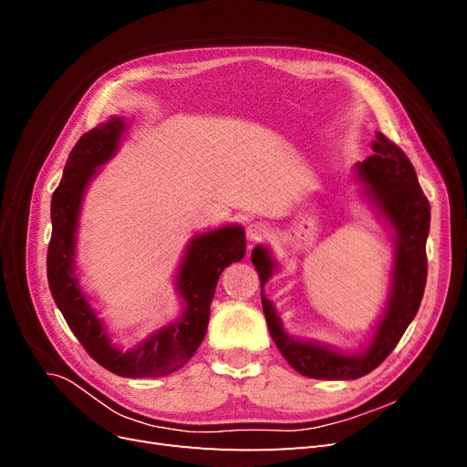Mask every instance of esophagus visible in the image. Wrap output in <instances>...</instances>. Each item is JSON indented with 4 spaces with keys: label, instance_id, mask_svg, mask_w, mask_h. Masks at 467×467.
Here are the masks:
<instances>
[{
    "label": "esophagus",
    "instance_id": "1",
    "mask_svg": "<svg viewBox=\"0 0 467 467\" xmlns=\"http://www.w3.org/2000/svg\"><path fill=\"white\" fill-rule=\"evenodd\" d=\"M266 234V225L261 222H253L247 225V239L249 244H257L263 239V235Z\"/></svg>",
    "mask_w": 467,
    "mask_h": 467
}]
</instances>
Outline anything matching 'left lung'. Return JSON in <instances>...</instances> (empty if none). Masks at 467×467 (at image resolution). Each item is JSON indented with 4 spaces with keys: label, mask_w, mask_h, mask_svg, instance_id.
Instances as JSON below:
<instances>
[{
    "label": "left lung",
    "mask_w": 467,
    "mask_h": 467,
    "mask_svg": "<svg viewBox=\"0 0 467 467\" xmlns=\"http://www.w3.org/2000/svg\"><path fill=\"white\" fill-rule=\"evenodd\" d=\"M372 150L374 155L357 163V175L366 185L364 194L395 232V263L384 316L368 348L360 355H343L331 347L290 337L282 329L275 306L263 294L266 280L276 268L271 253L263 245L251 253V261L261 278V300L268 331L286 362L307 378L357 379L370 374L400 343L409 323L417 316L425 292L431 204L419 185L415 167L400 146L376 132Z\"/></svg>",
    "instance_id": "left-lung-1"
}]
</instances>
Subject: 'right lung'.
Listing matches in <instances>:
<instances>
[{"instance_id":"right-lung-1","label":"right lung","mask_w":467,"mask_h":467,"mask_svg":"<svg viewBox=\"0 0 467 467\" xmlns=\"http://www.w3.org/2000/svg\"><path fill=\"white\" fill-rule=\"evenodd\" d=\"M124 129V120L112 117L83 134L69 151L60 185L52 194L47 275L56 306L95 362L122 378H158L179 370L201 347L218 278L225 266L245 257V232L242 225L234 223L194 235L177 275V290L185 302V312L136 348L120 350L112 345L101 319L79 288L76 232L89 181L95 177L97 167L117 153Z\"/></svg>"}]
</instances>
